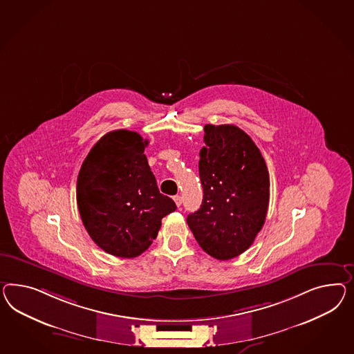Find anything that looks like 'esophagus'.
Here are the masks:
<instances>
[{"instance_id": "1", "label": "esophagus", "mask_w": 354, "mask_h": 354, "mask_svg": "<svg viewBox=\"0 0 354 354\" xmlns=\"http://www.w3.org/2000/svg\"><path fill=\"white\" fill-rule=\"evenodd\" d=\"M174 201H175L178 207H180V206H182L183 198L180 196H175V197H174Z\"/></svg>"}]
</instances>
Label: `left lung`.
I'll return each mask as SVG.
<instances>
[{
  "mask_svg": "<svg viewBox=\"0 0 354 354\" xmlns=\"http://www.w3.org/2000/svg\"><path fill=\"white\" fill-rule=\"evenodd\" d=\"M203 130V200L187 223L205 252L230 260L249 249L264 225L269 172L258 147L237 126L205 124Z\"/></svg>",
  "mask_w": 354,
  "mask_h": 354,
  "instance_id": "8db88e82",
  "label": "left lung"
}]
</instances>
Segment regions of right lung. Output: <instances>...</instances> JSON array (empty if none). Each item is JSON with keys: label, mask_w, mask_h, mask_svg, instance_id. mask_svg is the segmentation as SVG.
<instances>
[{"label": "right lung", "mask_w": 354, "mask_h": 354, "mask_svg": "<svg viewBox=\"0 0 354 354\" xmlns=\"http://www.w3.org/2000/svg\"><path fill=\"white\" fill-rule=\"evenodd\" d=\"M147 145L135 131H111L91 148L77 178V205L87 233L118 258L143 254L163 216L176 210L158 191L144 154Z\"/></svg>", "instance_id": "obj_1"}]
</instances>
